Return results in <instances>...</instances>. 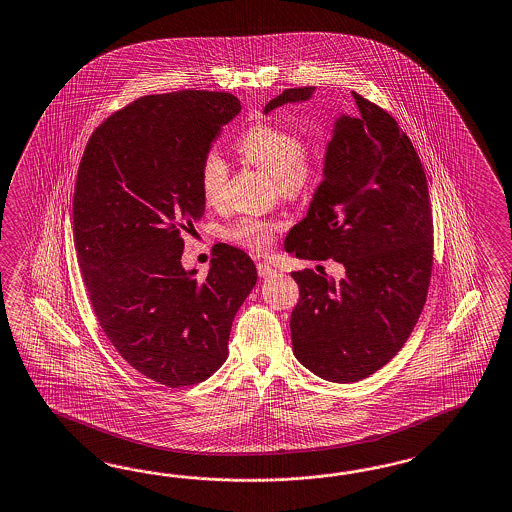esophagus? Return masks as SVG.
<instances>
[{"instance_id":"esophagus-1","label":"esophagus","mask_w":512,"mask_h":512,"mask_svg":"<svg viewBox=\"0 0 512 512\" xmlns=\"http://www.w3.org/2000/svg\"><path fill=\"white\" fill-rule=\"evenodd\" d=\"M278 271H276L275 265H271V263L260 262L258 263V275L262 276V278H271V276H275Z\"/></svg>"}]
</instances>
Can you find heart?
<instances>
[{
    "mask_svg": "<svg viewBox=\"0 0 512 512\" xmlns=\"http://www.w3.org/2000/svg\"><path fill=\"white\" fill-rule=\"evenodd\" d=\"M236 150L247 163L275 176L278 189L289 197L306 193L315 184L321 169L319 152L314 145L271 122L250 126L237 139ZM198 178L202 195L210 204H215L223 197L226 184L224 159L217 152H208L202 159ZM278 228L280 223L273 219L245 217L228 230V237L245 249L263 252L271 247Z\"/></svg>",
    "mask_w": 512,
    "mask_h": 512,
    "instance_id": "heart-1",
    "label": "heart"
}]
</instances>
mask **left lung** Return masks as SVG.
<instances>
[{"label": "left lung", "instance_id": "obj_1", "mask_svg": "<svg viewBox=\"0 0 512 512\" xmlns=\"http://www.w3.org/2000/svg\"><path fill=\"white\" fill-rule=\"evenodd\" d=\"M314 87L286 89L265 113L310 100ZM325 154L323 182L286 250L336 260L345 276L295 271L293 353L330 382H356L386 366L416 327L433 271V213L416 148L395 118L353 92Z\"/></svg>", "mask_w": 512, "mask_h": 512}]
</instances>
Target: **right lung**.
Instances as JSON below:
<instances>
[{
  "instance_id": "right-lung-1",
  "label": "right lung",
  "mask_w": 512,
  "mask_h": 512,
  "mask_svg": "<svg viewBox=\"0 0 512 512\" xmlns=\"http://www.w3.org/2000/svg\"><path fill=\"white\" fill-rule=\"evenodd\" d=\"M239 111L228 92L141 96L105 118L79 163L74 245L92 310L120 356L169 388L223 366L258 278L249 256L224 243L204 280L182 267V232L206 206L202 159Z\"/></svg>"
}]
</instances>
